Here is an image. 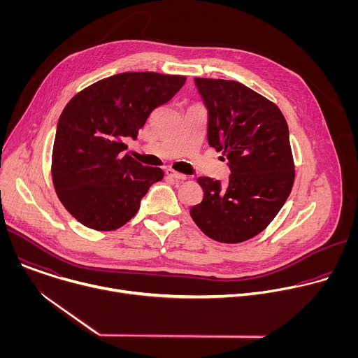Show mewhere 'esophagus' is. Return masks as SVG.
Instances as JSON below:
<instances>
[{
  "instance_id": "1",
  "label": "esophagus",
  "mask_w": 358,
  "mask_h": 358,
  "mask_svg": "<svg viewBox=\"0 0 358 358\" xmlns=\"http://www.w3.org/2000/svg\"><path fill=\"white\" fill-rule=\"evenodd\" d=\"M166 174H167V177L173 178V180H176V181H184V180H187V176L180 174V173L171 170V169H167V170H166Z\"/></svg>"
}]
</instances>
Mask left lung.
I'll return each mask as SVG.
<instances>
[{"label": "left lung", "instance_id": "1", "mask_svg": "<svg viewBox=\"0 0 358 358\" xmlns=\"http://www.w3.org/2000/svg\"><path fill=\"white\" fill-rule=\"evenodd\" d=\"M194 82L208 112V143L224 151L231 174L225 185L210 177L196 180L203 198L191 218L218 242H243L272 222L292 191L289 127L275 103L239 82Z\"/></svg>", "mask_w": 358, "mask_h": 358}]
</instances>
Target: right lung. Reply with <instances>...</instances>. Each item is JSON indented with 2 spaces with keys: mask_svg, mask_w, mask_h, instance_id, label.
Returning a JSON list of instances; mask_svg holds the SVG:
<instances>
[{
  "mask_svg": "<svg viewBox=\"0 0 358 358\" xmlns=\"http://www.w3.org/2000/svg\"><path fill=\"white\" fill-rule=\"evenodd\" d=\"M184 83L180 75L124 72L69 100L57 126L52 181L64 207L80 224L96 231L123 227L148 188L163 180L162 169L123 156V140H136L150 113Z\"/></svg>",
  "mask_w": 358,
  "mask_h": 358,
  "instance_id": "1",
  "label": "right lung"
}]
</instances>
